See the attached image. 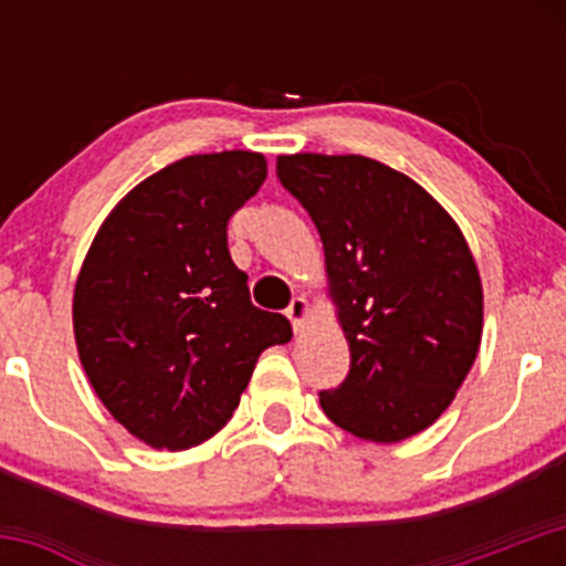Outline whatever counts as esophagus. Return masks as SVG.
<instances>
[{
	"mask_svg": "<svg viewBox=\"0 0 566 566\" xmlns=\"http://www.w3.org/2000/svg\"><path fill=\"white\" fill-rule=\"evenodd\" d=\"M284 315L290 317V323H293L295 331H301V325H304L306 315H310V301H306L304 295H295V298L290 301L287 310H284Z\"/></svg>",
	"mask_w": 566,
	"mask_h": 566,
	"instance_id": "esophagus-1",
	"label": "esophagus"
}]
</instances>
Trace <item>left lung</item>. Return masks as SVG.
Returning <instances> with one entry per match:
<instances>
[{"label": "left lung", "instance_id": "8db88e82", "mask_svg": "<svg viewBox=\"0 0 566 566\" xmlns=\"http://www.w3.org/2000/svg\"><path fill=\"white\" fill-rule=\"evenodd\" d=\"M325 249L350 345L325 416L375 443L427 430L452 405L482 342V282L452 216L408 175L364 156H279Z\"/></svg>", "mask_w": 566, "mask_h": 566}]
</instances>
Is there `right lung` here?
<instances>
[{"mask_svg":"<svg viewBox=\"0 0 566 566\" xmlns=\"http://www.w3.org/2000/svg\"><path fill=\"white\" fill-rule=\"evenodd\" d=\"M260 153L188 156L106 216L73 293V334L108 413L153 449H191L232 419L260 353L290 342L256 310L227 221L260 191Z\"/></svg>","mask_w":566,"mask_h":566,"instance_id":"1","label":"right lung"}]
</instances>
